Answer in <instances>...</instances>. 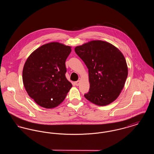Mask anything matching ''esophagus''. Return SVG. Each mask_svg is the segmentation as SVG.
<instances>
[{
    "label": "esophagus",
    "instance_id": "obj_1",
    "mask_svg": "<svg viewBox=\"0 0 154 154\" xmlns=\"http://www.w3.org/2000/svg\"><path fill=\"white\" fill-rule=\"evenodd\" d=\"M80 80L77 81H75V85H77V86H79V84H80Z\"/></svg>",
    "mask_w": 154,
    "mask_h": 154
}]
</instances>
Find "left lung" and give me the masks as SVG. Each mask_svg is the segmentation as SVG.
Instances as JSON below:
<instances>
[{
  "mask_svg": "<svg viewBox=\"0 0 154 154\" xmlns=\"http://www.w3.org/2000/svg\"><path fill=\"white\" fill-rule=\"evenodd\" d=\"M74 50L88 69L90 86L85 97L100 106L114 102L124 88L128 74L122 52L102 40L91 41Z\"/></svg>",
  "mask_w": 154,
  "mask_h": 154,
  "instance_id": "obj_1",
  "label": "left lung"
}]
</instances>
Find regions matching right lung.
Masks as SVG:
<instances>
[{"label": "right lung", "instance_id": "add662e5", "mask_svg": "<svg viewBox=\"0 0 154 154\" xmlns=\"http://www.w3.org/2000/svg\"><path fill=\"white\" fill-rule=\"evenodd\" d=\"M71 51L70 46L52 42L37 48L26 60L22 71L23 85L41 107H57L72 87L65 76V62Z\"/></svg>", "mask_w": 154, "mask_h": 154}]
</instances>
